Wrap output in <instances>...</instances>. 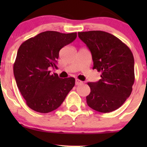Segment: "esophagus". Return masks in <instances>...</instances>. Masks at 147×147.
Returning <instances> with one entry per match:
<instances>
[{"mask_svg":"<svg viewBox=\"0 0 147 147\" xmlns=\"http://www.w3.org/2000/svg\"><path fill=\"white\" fill-rule=\"evenodd\" d=\"M82 84V81L80 80H78V79L75 80V84H76V85H80V84Z\"/></svg>","mask_w":147,"mask_h":147,"instance_id":"1","label":"esophagus"}]
</instances>
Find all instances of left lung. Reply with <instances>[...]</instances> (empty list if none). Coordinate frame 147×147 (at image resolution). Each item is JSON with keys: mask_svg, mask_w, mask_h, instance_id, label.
<instances>
[{"mask_svg": "<svg viewBox=\"0 0 147 147\" xmlns=\"http://www.w3.org/2000/svg\"><path fill=\"white\" fill-rule=\"evenodd\" d=\"M78 36L90 50L93 69L101 79L88 82L87 105L102 113L119 108L131 94L134 82V60L131 50L115 35L100 30L79 32Z\"/></svg>", "mask_w": 147, "mask_h": 147, "instance_id": "obj_1", "label": "left lung"}]
</instances>
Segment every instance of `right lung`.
Listing matches in <instances>:
<instances>
[{"instance_id": "obj_1", "label": "right lung", "mask_w": 147, "mask_h": 147, "mask_svg": "<svg viewBox=\"0 0 147 147\" xmlns=\"http://www.w3.org/2000/svg\"><path fill=\"white\" fill-rule=\"evenodd\" d=\"M76 38L77 32L45 31L20 46L13 73L22 96L32 110L48 113L57 109L75 86V78L61 79L57 74L51 75L49 68H57L60 50Z\"/></svg>"}]
</instances>
